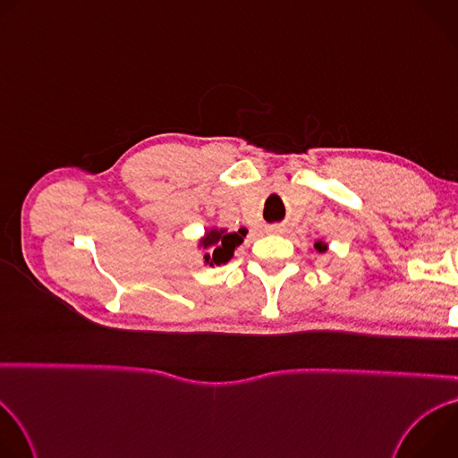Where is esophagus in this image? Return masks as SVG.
<instances>
[{"mask_svg":"<svg viewBox=\"0 0 458 458\" xmlns=\"http://www.w3.org/2000/svg\"><path fill=\"white\" fill-rule=\"evenodd\" d=\"M268 232H270V233H281V232H283V226H281V225H272V226H268Z\"/></svg>","mask_w":458,"mask_h":458,"instance_id":"obj_1","label":"esophagus"}]
</instances>
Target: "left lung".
Segmentation results:
<instances>
[{
	"label": "left lung",
	"instance_id": "obj_1",
	"mask_svg": "<svg viewBox=\"0 0 458 458\" xmlns=\"http://www.w3.org/2000/svg\"><path fill=\"white\" fill-rule=\"evenodd\" d=\"M315 250H317L318 253H324L326 250H328V244H326L324 241H317V242H315Z\"/></svg>",
	"mask_w": 458,
	"mask_h": 458
}]
</instances>
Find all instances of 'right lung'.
Wrapping results in <instances>:
<instances>
[{
  "label": "right lung",
  "instance_id": "add662e5",
  "mask_svg": "<svg viewBox=\"0 0 458 458\" xmlns=\"http://www.w3.org/2000/svg\"><path fill=\"white\" fill-rule=\"evenodd\" d=\"M246 233H248L246 228H239L237 232H226L219 228L207 230L205 237L199 241V246L203 250H210V253H205V265L219 267L228 263V260L233 257L235 248L246 237Z\"/></svg>",
  "mask_w": 458,
  "mask_h": 458
}]
</instances>
